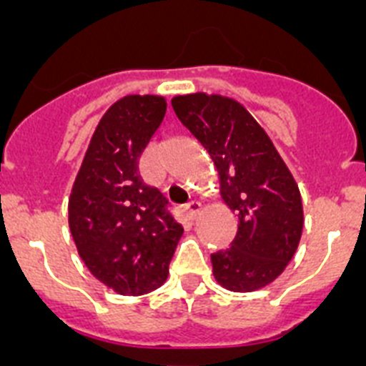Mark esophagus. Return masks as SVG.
Here are the masks:
<instances>
[{"label": "esophagus", "instance_id": "obj_1", "mask_svg": "<svg viewBox=\"0 0 366 366\" xmlns=\"http://www.w3.org/2000/svg\"><path fill=\"white\" fill-rule=\"evenodd\" d=\"M185 212H187V216H189L190 219H194V218H196V216L199 214V212H202V203H198V202L187 203V205H185Z\"/></svg>", "mask_w": 366, "mask_h": 366}]
</instances>
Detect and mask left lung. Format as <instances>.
<instances>
[{"label": "left lung", "mask_w": 366, "mask_h": 366, "mask_svg": "<svg viewBox=\"0 0 366 366\" xmlns=\"http://www.w3.org/2000/svg\"><path fill=\"white\" fill-rule=\"evenodd\" d=\"M172 108L211 155L219 196L238 218L231 247L211 254L216 282L238 293L266 287L286 269L302 234L295 177L238 100L199 92L174 97Z\"/></svg>", "instance_id": "8db88e82"}]
</instances>
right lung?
<instances>
[{
    "label": "right lung",
    "mask_w": 366,
    "mask_h": 366,
    "mask_svg": "<svg viewBox=\"0 0 366 366\" xmlns=\"http://www.w3.org/2000/svg\"><path fill=\"white\" fill-rule=\"evenodd\" d=\"M167 113L161 95H126L97 124L69 203V229L97 280L119 295H144L168 277L183 227L167 199L139 176V157Z\"/></svg>",
    "instance_id": "add662e5"
}]
</instances>
